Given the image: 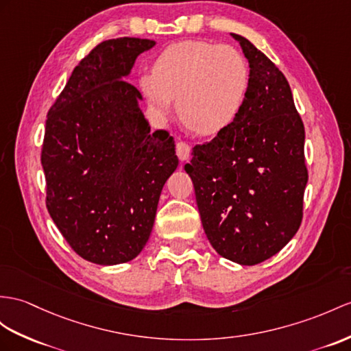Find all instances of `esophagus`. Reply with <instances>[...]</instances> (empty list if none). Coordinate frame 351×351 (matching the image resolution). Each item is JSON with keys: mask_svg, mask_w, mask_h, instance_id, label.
Returning <instances> with one entry per match:
<instances>
[{"mask_svg": "<svg viewBox=\"0 0 351 351\" xmlns=\"http://www.w3.org/2000/svg\"><path fill=\"white\" fill-rule=\"evenodd\" d=\"M176 152H177V156L180 160H187L191 156V146L184 141H178L176 144Z\"/></svg>", "mask_w": 351, "mask_h": 351, "instance_id": "1", "label": "esophagus"}]
</instances>
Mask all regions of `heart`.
I'll return each instance as SVG.
<instances>
[{
	"instance_id": "b5f03b06",
	"label": "heart",
	"mask_w": 351,
	"mask_h": 351,
	"mask_svg": "<svg viewBox=\"0 0 351 351\" xmlns=\"http://www.w3.org/2000/svg\"><path fill=\"white\" fill-rule=\"evenodd\" d=\"M140 88L158 114L168 116L177 99L182 123L210 136L226 131L240 116L249 97L250 68L232 46L186 40L162 50Z\"/></svg>"
}]
</instances>
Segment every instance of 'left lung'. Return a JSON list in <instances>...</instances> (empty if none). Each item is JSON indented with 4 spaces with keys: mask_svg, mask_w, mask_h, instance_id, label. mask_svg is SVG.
Segmentation results:
<instances>
[{
    "mask_svg": "<svg viewBox=\"0 0 351 351\" xmlns=\"http://www.w3.org/2000/svg\"><path fill=\"white\" fill-rule=\"evenodd\" d=\"M232 37L250 65L249 97L232 126L193 147L184 169L213 249L256 265L278 253L301 226L305 131L285 74L249 40Z\"/></svg>",
    "mask_w": 351,
    "mask_h": 351,
    "instance_id": "obj_1",
    "label": "left lung"
}]
</instances>
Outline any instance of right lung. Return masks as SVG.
<instances>
[{
	"label": "right lung",
	"instance_id": "right-lung-1",
	"mask_svg": "<svg viewBox=\"0 0 351 351\" xmlns=\"http://www.w3.org/2000/svg\"><path fill=\"white\" fill-rule=\"evenodd\" d=\"M155 45L134 37L99 43L47 113L46 207L65 241L92 263H125L140 254L162 187L178 165L174 138L150 132L141 93L125 80L136 56Z\"/></svg>",
	"mask_w": 351,
	"mask_h": 351
}]
</instances>
